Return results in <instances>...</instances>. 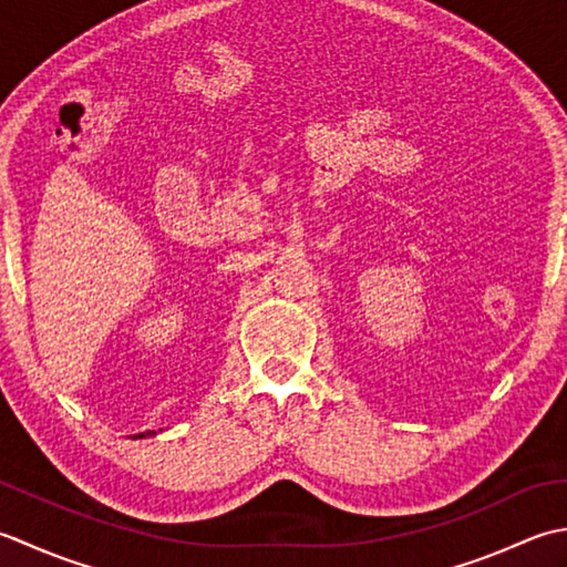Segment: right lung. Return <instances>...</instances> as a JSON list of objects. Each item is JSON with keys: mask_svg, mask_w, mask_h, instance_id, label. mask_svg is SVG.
I'll return each instance as SVG.
<instances>
[{"mask_svg": "<svg viewBox=\"0 0 567 567\" xmlns=\"http://www.w3.org/2000/svg\"><path fill=\"white\" fill-rule=\"evenodd\" d=\"M138 435H144V433H138Z\"/></svg>", "mask_w": 567, "mask_h": 567, "instance_id": "obj_1", "label": "right lung"}]
</instances>
